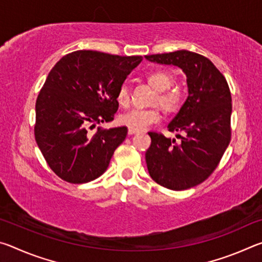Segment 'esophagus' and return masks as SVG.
<instances>
[{
	"mask_svg": "<svg viewBox=\"0 0 262 262\" xmlns=\"http://www.w3.org/2000/svg\"><path fill=\"white\" fill-rule=\"evenodd\" d=\"M141 132H142V130H140V129H136V128H132V127L128 128V134H129V135L139 134V133H141Z\"/></svg>",
	"mask_w": 262,
	"mask_h": 262,
	"instance_id": "34e87169",
	"label": "esophagus"
}]
</instances>
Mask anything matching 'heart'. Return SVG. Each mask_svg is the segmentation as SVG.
I'll list each match as a JSON object with an SVG mask.
<instances>
[{
    "instance_id": "heart-1",
    "label": "heart",
    "mask_w": 262,
    "mask_h": 262,
    "mask_svg": "<svg viewBox=\"0 0 262 262\" xmlns=\"http://www.w3.org/2000/svg\"><path fill=\"white\" fill-rule=\"evenodd\" d=\"M150 85L157 90L155 103L163 107L166 112H173L180 107L184 100V91L178 86L172 88L174 77L166 70H155L147 75ZM117 100L123 107L130 104V90L127 84H121L117 92ZM161 120V113L157 108H133L120 115V122L136 129H144Z\"/></svg>"
}]
</instances>
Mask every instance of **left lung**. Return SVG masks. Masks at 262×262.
Here are the masks:
<instances>
[{"label":"left lung","mask_w":262,"mask_h":262,"mask_svg":"<svg viewBox=\"0 0 262 262\" xmlns=\"http://www.w3.org/2000/svg\"><path fill=\"white\" fill-rule=\"evenodd\" d=\"M161 64H173L187 77L188 97L170 123L184 132L180 142L149 132L145 152L149 174L163 187L184 190L205 181L219 165L231 140V94L228 82L206 56L189 51L145 55Z\"/></svg>","instance_id":"obj_1"}]
</instances>
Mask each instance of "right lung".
I'll return each instance as SVG.
<instances>
[{"instance_id":"add662e5","label":"right lung","mask_w":262,"mask_h":262,"mask_svg":"<svg viewBox=\"0 0 262 262\" xmlns=\"http://www.w3.org/2000/svg\"><path fill=\"white\" fill-rule=\"evenodd\" d=\"M142 56L96 51L64 55L52 68L35 103V141L48 166L62 180L84 184L107 170L127 127L91 129L114 119L117 92Z\"/></svg>"}]
</instances>
